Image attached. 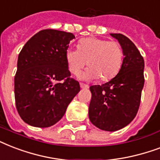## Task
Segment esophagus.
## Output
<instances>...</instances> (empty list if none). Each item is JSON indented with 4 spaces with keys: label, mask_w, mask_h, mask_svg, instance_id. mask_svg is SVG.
Returning a JSON list of instances; mask_svg holds the SVG:
<instances>
[{
    "label": "esophagus",
    "mask_w": 160,
    "mask_h": 160,
    "mask_svg": "<svg viewBox=\"0 0 160 160\" xmlns=\"http://www.w3.org/2000/svg\"><path fill=\"white\" fill-rule=\"evenodd\" d=\"M80 88H88V85H86V84H84V83H80Z\"/></svg>",
    "instance_id": "obj_1"
}]
</instances>
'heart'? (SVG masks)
Here are the masks:
<instances>
[{
	"label": "heart",
	"mask_w": 160,
	"mask_h": 160,
	"mask_svg": "<svg viewBox=\"0 0 160 160\" xmlns=\"http://www.w3.org/2000/svg\"><path fill=\"white\" fill-rule=\"evenodd\" d=\"M122 57L119 43L95 38L82 39L78 50L68 49L65 54L71 73L78 75L87 62L89 69L82 78L92 80L98 78L102 82L111 80L117 75L122 66Z\"/></svg>",
	"instance_id": "obj_1"
}]
</instances>
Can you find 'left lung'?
<instances>
[{
    "mask_svg": "<svg viewBox=\"0 0 160 160\" xmlns=\"http://www.w3.org/2000/svg\"><path fill=\"white\" fill-rule=\"evenodd\" d=\"M110 35L118 40L124 58L113 78L102 85L90 87L88 117L94 126L113 132L129 124L138 112L144 84V61L127 37L117 33Z\"/></svg>",
    "mask_w": 160,
    "mask_h": 160,
    "instance_id": "left-lung-1",
    "label": "left lung"
}]
</instances>
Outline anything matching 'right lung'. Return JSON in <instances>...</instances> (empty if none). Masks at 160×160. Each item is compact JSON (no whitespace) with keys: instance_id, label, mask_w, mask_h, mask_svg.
I'll list each match as a JSON object with an SVG mask.
<instances>
[{"instance_id":"obj_1","label":"right lung","mask_w":160,"mask_h":160,"mask_svg":"<svg viewBox=\"0 0 160 160\" xmlns=\"http://www.w3.org/2000/svg\"><path fill=\"white\" fill-rule=\"evenodd\" d=\"M73 38L72 33L42 30L22 48L14 79L15 101L27 124L48 128L57 123L80 91L78 82L69 78L65 58Z\"/></svg>"}]
</instances>
